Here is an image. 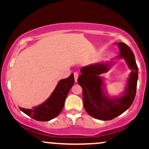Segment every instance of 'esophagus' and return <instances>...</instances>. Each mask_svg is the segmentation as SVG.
I'll list each match as a JSON object with an SVG mask.
<instances>
[{
    "mask_svg": "<svg viewBox=\"0 0 149 149\" xmlns=\"http://www.w3.org/2000/svg\"><path fill=\"white\" fill-rule=\"evenodd\" d=\"M73 75H74V80H75V82H77V80H78V73L74 72V73H73Z\"/></svg>",
    "mask_w": 149,
    "mask_h": 149,
    "instance_id": "1",
    "label": "esophagus"
}]
</instances>
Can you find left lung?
<instances>
[{
  "instance_id": "8db88e82",
  "label": "left lung",
  "mask_w": 149,
  "mask_h": 149,
  "mask_svg": "<svg viewBox=\"0 0 149 149\" xmlns=\"http://www.w3.org/2000/svg\"><path fill=\"white\" fill-rule=\"evenodd\" d=\"M119 57L125 59L131 70L127 88L122 96L112 99L103 94V78L100 76L109 70L107 64H95L84 66L80 70L78 83L83 89L84 108L90 116L102 120H110L129 109L134 102L136 92L138 67L132 49L124 42H118Z\"/></svg>"
}]
</instances>
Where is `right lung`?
<instances>
[{"instance_id": "obj_1", "label": "right lung", "mask_w": 149, "mask_h": 149, "mask_svg": "<svg viewBox=\"0 0 149 149\" xmlns=\"http://www.w3.org/2000/svg\"><path fill=\"white\" fill-rule=\"evenodd\" d=\"M74 84V77L71 73L69 77L61 80L50 97L43 104L33 107L32 109H19L36 120L48 121L59 115L64 106L66 97L70 89Z\"/></svg>"}]
</instances>
